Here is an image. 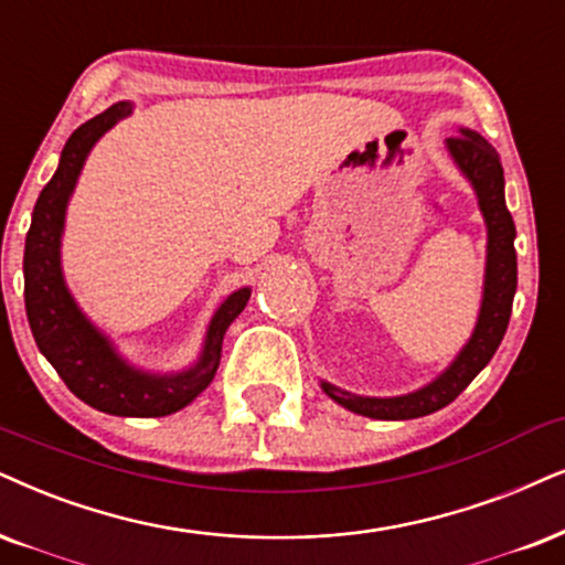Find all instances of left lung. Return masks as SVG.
Returning <instances> with one entry per match:
<instances>
[{
    "label": "left lung",
    "mask_w": 565,
    "mask_h": 565,
    "mask_svg": "<svg viewBox=\"0 0 565 565\" xmlns=\"http://www.w3.org/2000/svg\"><path fill=\"white\" fill-rule=\"evenodd\" d=\"M448 151L459 163L469 182L475 184L480 209L488 224V270H484V297L477 328L469 344L461 349L451 367L425 388L396 398H365L349 391L323 383V391L333 402L347 409L365 414L373 419H414L443 409L475 381L477 373L488 365L501 347L505 328H509L513 295H516V249L513 237L516 226L503 198V167L501 156L482 135L461 130L448 138Z\"/></svg>",
    "instance_id": "8db88e82"
}]
</instances>
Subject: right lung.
<instances>
[{
	"label": "right lung",
	"instance_id": "add662e5",
	"mask_svg": "<svg viewBox=\"0 0 565 565\" xmlns=\"http://www.w3.org/2000/svg\"><path fill=\"white\" fill-rule=\"evenodd\" d=\"M132 111L130 104H114L77 127L64 146L60 169L35 200L31 230L25 237V312L41 354L73 394L93 409L117 417H163L188 406L209 388L221 360L224 333L245 310L249 289H239L218 307L211 320L200 362L188 373L156 377L125 365L109 341L93 328L64 287L60 268V237L64 209L93 142Z\"/></svg>",
	"mask_w": 565,
	"mask_h": 565
}]
</instances>
